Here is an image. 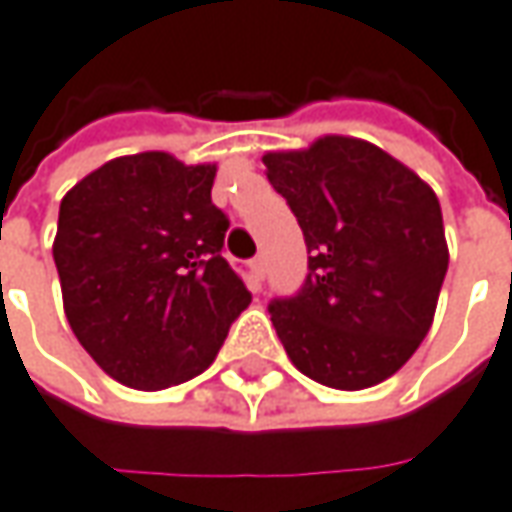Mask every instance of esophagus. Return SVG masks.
I'll return each mask as SVG.
<instances>
[{"label":"esophagus","mask_w":512,"mask_h":512,"mask_svg":"<svg viewBox=\"0 0 512 512\" xmlns=\"http://www.w3.org/2000/svg\"><path fill=\"white\" fill-rule=\"evenodd\" d=\"M250 270H253V276L262 282L265 279V273H267V262H265V256H256L253 262H250Z\"/></svg>","instance_id":"esophagus-1"}]
</instances>
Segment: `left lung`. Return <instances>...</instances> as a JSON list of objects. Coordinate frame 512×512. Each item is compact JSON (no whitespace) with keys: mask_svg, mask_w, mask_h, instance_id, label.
<instances>
[{"mask_svg":"<svg viewBox=\"0 0 512 512\" xmlns=\"http://www.w3.org/2000/svg\"><path fill=\"white\" fill-rule=\"evenodd\" d=\"M262 162L310 253L302 290L267 307L290 362L336 390L384 382L433 325L450 259L436 193L353 136Z\"/></svg>","mask_w":512,"mask_h":512,"instance_id":"left-lung-1","label":"left lung"}]
</instances>
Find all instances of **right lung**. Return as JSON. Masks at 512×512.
Masks as SVG:
<instances>
[{
    "mask_svg": "<svg viewBox=\"0 0 512 512\" xmlns=\"http://www.w3.org/2000/svg\"><path fill=\"white\" fill-rule=\"evenodd\" d=\"M213 179L216 165L148 150L105 162L59 205L65 316L116 382L165 390L199 376L250 305L222 256L230 222L210 202Z\"/></svg>",
    "mask_w": 512,
    "mask_h": 512,
    "instance_id": "1",
    "label": "right lung"
}]
</instances>
